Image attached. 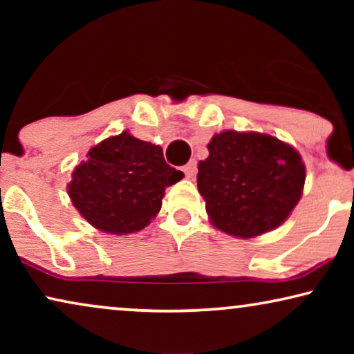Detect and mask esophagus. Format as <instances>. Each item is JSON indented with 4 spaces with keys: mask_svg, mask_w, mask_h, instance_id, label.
Returning a JSON list of instances; mask_svg holds the SVG:
<instances>
[{
    "mask_svg": "<svg viewBox=\"0 0 354 354\" xmlns=\"http://www.w3.org/2000/svg\"><path fill=\"white\" fill-rule=\"evenodd\" d=\"M183 172H185L187 178H192L193 176H195V174H196V161H195V159H192L190 162L183 166Z\"/></svg>",
    "mask_w": 354,
    "mask_h": 354,
    "instance_id": "obj_1",
    "label": "esophagus"
}]
</instances>
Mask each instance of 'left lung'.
<instances>
[{
	"mask_svg": "<svg viewBox=\"0 0 354 354\" xmlns=\"http://www.w3.org/2000/svg\"><path fill=\"white\" fill-rule=\"evenodd\" d=\"M198 164V192L214 227L251 239L279 227L297 206L306 169L298 151L264 133L225 130Z\"/></svg>",
	"mask_w": 354,
	"mask_h": 354,
	"instance_id": "left-lung-1",
	"label": "left lung"
}]
</instances>
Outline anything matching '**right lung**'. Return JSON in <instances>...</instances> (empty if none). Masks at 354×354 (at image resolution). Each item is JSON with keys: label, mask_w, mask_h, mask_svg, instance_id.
Returning <instances> with one entry per match:
<instances>
[{"label": "right lung", "mask_w": 354, "mask_h": 354, "mask_svg": "<svg viewBox=\"0 0 354 354\" xmlns=\"http://www.w3.org/2000/svg\"><path fill=\"white\" fill-rule=\"evenodd\" d=\"M72 172V205L106 234H133L161 209L167 187L183 172L164 161L162 148L122 132L96 145Z\"/></svg>", "instance_id": "right-lung-1"}]
</instances>
